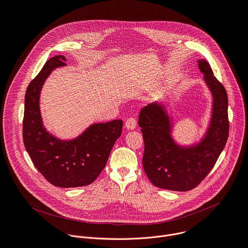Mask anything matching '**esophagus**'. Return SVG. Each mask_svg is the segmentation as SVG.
<instances>
[{"mask_svg":"<svg viewBox=\"0 0 248 248\" xmlns=\"http://www.w3.org/2000/svg\"><path fill=\"white\" fill-rule=\"evenodd\" d=\"M125 128L128 130H133L136 128V120L135 118H129L127 119L125 123Z\"/></svg>","mask_w":248,"mask_h":248,"instance_id":"1","label":"esophagus"}]
</instances>
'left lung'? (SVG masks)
I'll return each instance as SVG.
<instances>
[{
  "label": "left lung",
  "mask_w": 248,
  "mask_h": 248,
  "mask_svg": "<svg viewBox=\"0 0 248 248\" xmlns=\"http://www.w3.org/2000/svg\"><path fill=\"white\" fill-rule=\"evenodd\" d=\"M198 67L212 96L211 116L205 132L195 143L182 144L173 137V118L166 101L141 110L138 124L144 139V170L157 187L187 191L197 186L213 169L229 135L228 95L206 60Z\"/></svg>",
  "instance_id": "obj_1"
}]
</instances>
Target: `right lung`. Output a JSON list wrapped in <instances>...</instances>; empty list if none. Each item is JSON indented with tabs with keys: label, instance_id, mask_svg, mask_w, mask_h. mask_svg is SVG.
<instances>
[{
	"label": "right lung",
	"instance_id": "add662e5",
	"mask_svg": "<svg viewBox=\"0 0 248 248\" xmlns=\"http://www.w3.org/2000/svg\"><path fill=\"white\" fill-rule=\"evenodd\" d=\"M65 62L62 55L48 60L29 83L24 100L22 134L34 166L50 184L67 188L88 186L97 179L121 137L123 122L93 123L72 139L59 138L47 130L40 111L41 90L53 70L65 66Z\"/></svg>",
	"mask_w": 248,
	"mask_h": 248
}]
</instances>
